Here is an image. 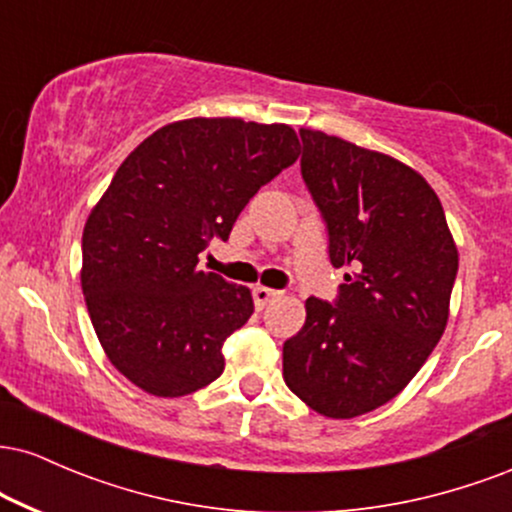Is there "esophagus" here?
<instances>
[{"label":"esophagus","instance_id":"1","mask_svg":"<svg viewBox=\"0 0 512 512\" xmlns=\"http://www.w3.org/2000/svg\"><path fill=\"white\" fill-rule=\"evenodd\" d=\"M281 296V291H274V289H267V286H255V289H252V298H255V305H257V310H262L264 305L267 303H272L274 298H279Z\"/></svg>","mask_w":512,"mask_h":512}]
</instances>
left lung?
Masks as SVG:
<instances>
[{"mask_svg": "<svg viewBox=\"0 0 512 512\" xmlns=\"http://www.w3.org/2000/svg\"><path fill=\"white\" fill-rule=\"evenodd\" d=\"M301 170L330 231V262L349 267L337 305L305 301L284 344V380L310 409L354 419L419 373L450 317L455 238L424 175L397 158L301 127Z\"/></svg>", "mask_w": 512, "mask_h": 512, "instance_id": "left-lung-1", "label": "left lung"}]
</instances>
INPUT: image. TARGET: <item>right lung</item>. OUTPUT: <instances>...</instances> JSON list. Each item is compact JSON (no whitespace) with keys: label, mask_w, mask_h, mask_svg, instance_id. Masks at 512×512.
<instances>
[{"label":"right lung","mask_w":512,"mask_h":512,"mask_svg":"<svg viewBox=\"0 0 512 512\" xmlns=\"http://www.w3.org/2000/svg\"><path fill=\"white\" fill-rule=\"evenodd\" d=\"M301 154L291 125L190 117L146 137L88 214L81 289L105 356L139 390L185 397L223 373L255 310L248 286L197 267L250 197Z\"/></svg>","instance_id":"1"}]
</instances>
